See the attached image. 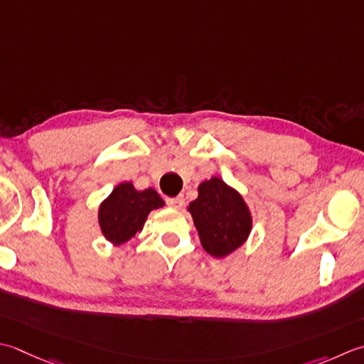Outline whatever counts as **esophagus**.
Here are the masks:
<instances>
[{"mask_svg": "<svg viewBox=\"0 0 364 364\" xmlns=\"http://www.w3.org/2000/svg\"><path fill=\"white\" fill-rule=\"evenodd\" d=\"M166 202L168 206H172V208H176V210H181L184 206L183 197H168V198H166Z\"/></svg>", "mask_w": 364, "mask_h": 364, "instance_id": "34e87169", "label": "esophagus"}]
</instances>
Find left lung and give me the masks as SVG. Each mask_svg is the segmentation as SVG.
Here are the masks:
<instances>
[{
  "mask_svg": "<svg viewBox=\"0 0 364 364\" xmlns=\"http://www.w3.org/2000/svg\"><path fill=\"white\" fill-rule=\"evenodd\" d=\"M188 211L203 249L216 259L237 251L252 229V216L245 198L218 176L200 183L198 197L189 203Z\"/></svg>",
  "mask_w": 364,
  "mask_h": 364,
  "instance_id": "left-lung-1",
  "label": "left lung"
}]
</instances>
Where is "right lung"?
Here are the masks:
<instances>
[{
  "mask_svg": "<svg viewBox=\"0 0 364 364\" xmlns=\"http://www.w3.org/2000/svg\"><path fill=\"white\" fill-rule=\"evenodd\" d=\"M154 189L137 191L132 183H119L99 206V225L104 237L119 246L144 229L149 211L164 206Z\"/></svg>",
  "mask_w": 364,
  "mask_h": 364,
  "instance_id": "right-lung-1",
  "label": "right lung"
}]
</instances>
